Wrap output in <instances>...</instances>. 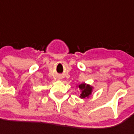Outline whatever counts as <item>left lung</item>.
I'll return each mask as SVG.
<instances>
[{
    "instance_id": "left-lung-1",
    "label": "left lung",
    "mask_w": 134,
    "mask_h": 134,
    "mask_svg": "<svg viewBox=\"0 0 134 134\" xmlns=\"http://www.w3.org/2000/svg\"><path fill=\"white\" fill-rule=\"evenodd\" d=\"M76 87H78L79 88V90L81 91V94H80L79 97L82 98V99L88 98L91 95L93 89H94L93 86H91V85L86 84V83L79 84Z\"/></svg>"
}]
</instances>
